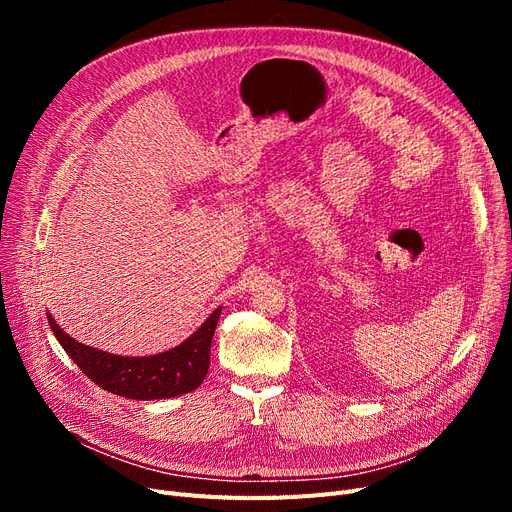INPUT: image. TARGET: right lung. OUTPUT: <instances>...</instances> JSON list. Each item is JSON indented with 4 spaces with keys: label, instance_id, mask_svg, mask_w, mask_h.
Here are the masks:
<instances>
[{
    "label": "right lung",
    "instance_id": "obj_1",
    "mask_svg": "<svg viewBox=\"0 0 512 512\" xmlns=\"http://www.w3.org/2000/svg\"><path fill=\"white\" fill-rule=\"evenodd\" d=\"M220 314L222 307L215 309L185 342L151 356H121L85 346L61 329L49 312H46V318H49L51 331L61 348L91 382H96L108 393L151 401L170 399L198 389L209 371L211 339Z\"/></svg>",
    "mask_w": 512,
    "mask_h": 512
}]
</instances>
